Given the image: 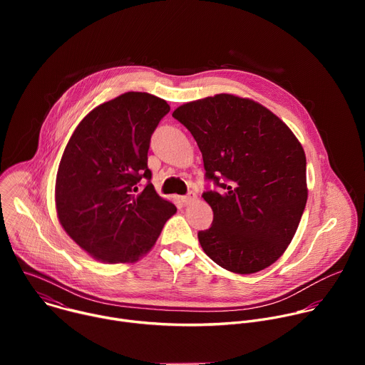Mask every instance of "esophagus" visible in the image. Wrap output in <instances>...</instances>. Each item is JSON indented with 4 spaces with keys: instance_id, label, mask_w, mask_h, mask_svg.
Segmentation results:
<instances>
[{
    "instance_id": "34e87169",
    "label": "esophagus",
    "mask_w": 365,
    "mask_h": 365,
    "mask_svg": "<svg viewBox=\"0 0 365 365\" xmlns=\"http://www.w3.org/2000/svg\"><path fill=\"white\" fill-rule=\"evenodd\" d=\"M193 200H196V193H193V192H189L186 196L182 197V202H183L185 205H189V203H192Z\"/></svg>"
}]
</instances>
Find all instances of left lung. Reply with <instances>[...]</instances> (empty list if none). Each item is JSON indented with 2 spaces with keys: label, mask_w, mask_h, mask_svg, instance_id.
<instances>
[{
  "label": "left lung",
  "mask_w": 365,
  "mask_h": 365,
  "mask_svg": "<svg viewBox=\"0 0 365 365\" xmlns=\"http://www.w3.org/2000/svg\"><path fill=\"white\" fill-rule=\"evenodd\" d=\"M173 117L196 140L206 178L222 187L203 193L214 211L211 228L197 234L205 254L237 274L267 269L292 242L306 206L300 141L262 103L232 93L186 102Z\"/></svg>",
  "instance_id": "1"
}]
</instances>
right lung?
<instances>
[{"label":"right lung","instance_id":"obj_1","mask_svg":"<svg viewBox=\"0 0 365 365\" xmlns=\"http://www.w3.org/2000/svg\"><path fill=\"white\" fill-rule=\"evenodd\" d=\"M170 111L147 92H125L93 108L75 128L59 163L56 214L66 234L92 258L133 264L158 241L176 214L148 183L150 137Z\"/></svg>","mask_w":365,"mask_h":365}]
</instances>
